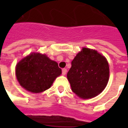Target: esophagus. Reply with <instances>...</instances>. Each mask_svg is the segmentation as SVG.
<instances>
[{
  "label": "esophagus",
  "instance_id": "obj_1",
  "mask_svg": "<svg viewBox=\"0 0 128 128\" xmlns=\"http://www.w3.org/2000/svg\"><path fill=\"white\" fill-rule=\"evenodd\" d=\"M66 72H67V70L66 69V68H63L62 69V74L64 75H65L66 74Z\"/></svg>",
  "mask_w": 128,
  "mask_h": 128
}]
</instances>
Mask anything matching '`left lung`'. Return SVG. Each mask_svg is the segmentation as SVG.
I'll list each match as a JSON object with an SVG mask.
<instances>
[{
	"label": "left lung",
	"mask_w": 128,
	"mask_h": 128,
	"mask_svg": "<svg viewBox=\"0 0 128 128\" xmlns=\"http://www.w3.org/2000/svg\"><path fill=\"white\" fill-rule=\"evenodd\" d=\"M109 73L104 56L95 50L83 48L71 62L67 78L74 93L82 99H90L104 90Z\"/></svg>",
	"instance_id": "obj_1"
}]
</instances>
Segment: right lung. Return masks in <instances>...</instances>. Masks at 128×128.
Instances as JSON below:
<instances>
[{"mask_svg": "<svg viewBox=\"0 0 128 128\" xmlns=\"http://www.w3.org/2000/svg\"><path fill=\"white\" fill-rule=\"evenodd\" d=\"M61 73L56 62L39 53H31L22 59L16 67V75L20 86L34 93L49 88Z\"/></svg>", "mask_w": 128, "mask_h": 128, "instance_id": "obj_1", "label": "right lung"}]
</instances>
